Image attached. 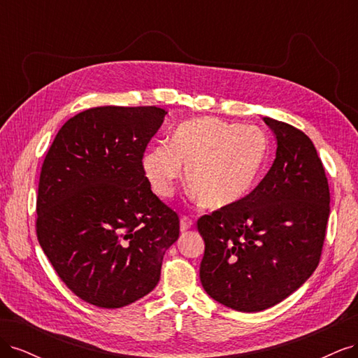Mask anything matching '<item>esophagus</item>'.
<instances>
[{"instance_id": "esophagus-1", "label": "esophagus", "mask_w": 358, "mask_h": 358, "mask_svg": "<svg viewBox=\"0 0 358 358\" xmlns=\"http://www.w3.org/2000/svg\"><path fill=\"white\" fill-rule=\"evenodd\" d=\"M192 224L194 222H192L189 216H182V218H180V231H187L188 229H191Z\"/></svg>"}]
</instances>
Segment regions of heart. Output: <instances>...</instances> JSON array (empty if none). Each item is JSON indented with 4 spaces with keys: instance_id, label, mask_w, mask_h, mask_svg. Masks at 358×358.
<instances>
[{
    "instance_id": "heart-1",
    "label": "heart",
    "mask_w": 358,
    "mask_h": 358,
    "mask_svg": "<svg viewBox=\"0 0 358 358\" xmlns=\"http://www.w3.org/2000/svg\"><path fill=\"white\" fill-rule=\"evenodd\" d=\"M267 155L268 138L262 128L206 116L180 124L170 146L149 148L142 170L154 194L167 199L185 167L192 196L206 208L221 209L242 201L254 189Z\"/></svg>"
}]
</instances>
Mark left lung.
Returning <instances> with one entry per match:
<instances>
[{
  "label": "left lung",
  "mask_w": 358,
  "mask_h": 358,
  "mask_svg": "<svg viewBox=\"0 0 358 358\" xmlns=\"http://www.w3.org/2000/svg\"><path fill=\"white\" fill-rule=\"evenodd\" d=\"M276 158L252 192L204 215L200 280L221 305L259 312L282 301L315 272L330 213V191L312 140L289 124L263 117Z\"/></svg>",
  "instance_id": "1"
}]
</instances>
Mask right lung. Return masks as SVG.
I'll return each instance as SVG.
<instances>
[{"mask_svg":"<svg viewBox=\"0 0 358 358\" xmlns=\"http://www.w3.org/2000/svg\"><path fill=\"white\" fill-rule=\"evenodd\" d=\"M167 112L104 106L62 125L43 162L37 237L76 296L104 309L152 291L179 237L176 212L148 185L142 157Z\"/></svg>","mask_w":358,"mask_h":358,"instance_id":"obj_1","label":"right lung"}]
</instances>
